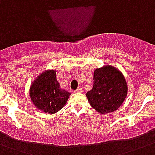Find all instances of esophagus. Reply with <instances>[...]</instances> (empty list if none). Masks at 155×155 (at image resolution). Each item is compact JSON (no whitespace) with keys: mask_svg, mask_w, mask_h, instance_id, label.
I'll return each instance as SVG.
<instances>
[{"mask_svg":"<svg viewBox=\"0 0 155 155\" xmlns=\"http://www.w3.org/2000/svg\"><path fill=\"white\" fill-rule=\"evenodd\" d=\"M82 92V88H81V87H78L77 89L75 91V92Z\"/></svg>","mask_w":155,"mask_h":155,"instance_id":"esophagus-1","label":"esophagus"}]
</instances>
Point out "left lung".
<instances>
[{
	"label": "left lung",
	"mask_w": 155,
	"mask_h": 155,
	"mask_svg": "<svg viewBox=\"0 0 155 155\" xmlns=\"http://www.w3.org/2000/svg\"><path fill=\"white\" fill-rule=\"evenodd\" d=\"M127 84L122 73L112 66H104L94 71L93 87L87 92V98L98 113L117 110L127 96Z\"/></svg>",
	"instance_id": "1"
}]
</instances>
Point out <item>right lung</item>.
Listing matches in <instances>:
<instances>
[{"label": "right lung", "mask_w": 155, "mask_h": 155, "mask_svg": "<svg viewBox=\"0 0 155 155\" xmlns=\"http://www.w3.org/2000/svg\"><path fill=\"white\" fill-rule=\"evenodd\" d=\"M55 75L54 71H46L34 81L30 89L34 104L40 110L50 114L60 110L71 95L68 91L61 89Z\"/></svg>", "instance_id": "right-lung-1"}]
</instances>
